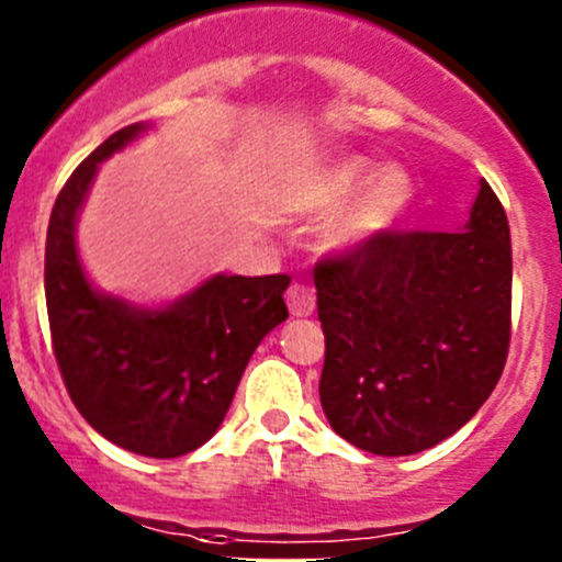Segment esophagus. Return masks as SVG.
<instances>
[{
  "label": "esophagus",
  "instance_id": "34e87169",
  "mask_svg": "<svg viewBox=\"0 0 562 562\" xmlns=\"http://www.w3.org/2000/svg\"><path fill=\"white\" fill-rule=\"evenodd\" d=\"M285 302L291 315L307 317L315 310V291L310 285H304V282H291V288L285 293Z\"/></svg>",
  "mask_w": 562,
  "mask_h": 562
}]
</instances>
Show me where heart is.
<instances>
[{
	"label": "heart",
	"instance_id": "obj_1",
	"mask_svg": "<svg viewBox=\"0 0 562 562\" xmlns=\"http://www.w3.org/2000/svg\"><path fill=\"white\" fill-rule=\"evenodd\" d=\"M372 168L375 166L364 157H339L326 162L293 187V206L310 214L331 212L364 186L353 206L339 220L337 241L359 245L375 239L386 234L413 201V179L400 166H386L378 173H372Z\"/></svg>",
	"mask_w": 562,
	"mask_h": 562
}]
</instances>
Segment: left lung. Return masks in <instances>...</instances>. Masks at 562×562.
Returning a JSON list of instances; mask_svg holds the SVG:
<instances>
[{"instance_id":"1","label":"left lung","mask_w":562,"mask_h":562,"mask_svg":"<svg viewBox=\"0 0 562 562\" xmlns=\"http://www.w3.org/2000/svg\"><path fill=\"white\" fill-rule=\"evenodd\" d=\"M321 405L339 438L407 457L490 400L512 342V234L486 181L468 228L386 231L315 263Z\"/></svg>"}]
</instances>
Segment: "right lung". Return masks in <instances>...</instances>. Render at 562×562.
<instances>
[{"mask_svg": "<svg viewBox=\"0 0 562 562\" xmlns=\"http://www.w3.org/2000/svg\"><path fill=\"white\" fill-rule=\"evenodd\" d=\"M130 124L72 171L50 209L45 307L72 405L103 438L140 457L173 459L223 424L249 356L288 317V274H217L171 307L144 310L89 285L76 217L98 166L138 138Z\"/></svg>", "mask_w": 562, "mask_h": 562, "instance_id": "add662e5", "label": "right lung"}]
</instances>
